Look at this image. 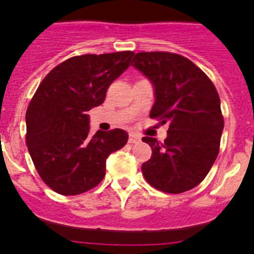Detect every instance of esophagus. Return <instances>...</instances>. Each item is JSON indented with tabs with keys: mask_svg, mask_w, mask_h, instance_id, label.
<instances>
[{
	"mask_svg": "<svg viewBox=\"0 0 254 254\" xmlns=\"http://www.w3.org/2000/svg\"><path fill=\"white\" fill-rule=\"evenodd\" d=\"M140 141H141V138L138 137L137 134H133V133L129 134V137H128V142L129 143H138Z\"/></svg>",
	"mask_w": 254,
	"mask_h": 254,
	"instance_id": "34e87169",
	"label": "esophagus"
}]
</instances>
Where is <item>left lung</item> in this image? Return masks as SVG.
Here are the masks:
<instances>
[{"mask_svg":"<svg viewBox=\"0 0 254 254\" xmlns=\"http://www.w3.org/2000/svg\"><path fill=\"white\" fill-rule=\"evenodd\" d=\"M132 66L154 86L151 118L169 123L163 143L143 137L152 150L142 164L149 185L167 193H182L205 179L219 154L224 118L216 87L202 69L169 52H140Z\"/></svg>","mask_w":254,"mask_h":254,"instance_id":"obj_1","label":"left lung"}]
</instances>
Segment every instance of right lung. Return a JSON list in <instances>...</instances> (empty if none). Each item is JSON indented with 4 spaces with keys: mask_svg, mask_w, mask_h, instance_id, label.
<instances>
[{
    "mask_svg": "<svg viewBox=\"0 0 254 254\" xmlns=\"http://www.w3.org/2000/svg\"><path fill=\"white\" fill-rule=\"evenodd\" d=\"M133 52L68 58L43 78L26 111V146L49 188L75 196L96 187L105 161L122 149L128 134L116 128L89 136V114L108 87L128 68Z\"/></svg>",
    "mask_w": 254,
    "mask_h": 254,
    "instance_id": "obj_1",
    "label": "right lung"
}]
</instances>
